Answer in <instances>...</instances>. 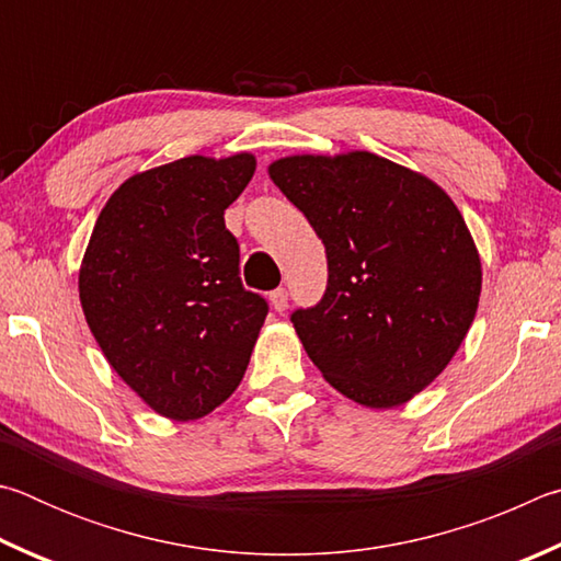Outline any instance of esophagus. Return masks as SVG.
Returning a JSON list of instances; mask_svg holds the SVG:
<instances>
[{
  "label": "esophagus",
  "instance_id": "1",
  "mask_svg": "<svg viewBox=\"0 0 561 561\" xmlns=\"http://www.w3.org/2000/svg\"><path fill=\"white\" fill-rule=\"evenodd\" d=\"M271 302H273V310L275 312H283L288 308V290L286 288H275L271 293Z\"/></svg>",
  "mask_w": 561,
  "mask_h": 561
}]
</instances>
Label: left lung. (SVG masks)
Masks as SVG:
<instances>
[{"label": "left lung", "mask_w": 561, "mask_h": 561, "mask_svg": "<svg viewBox=\"0 0 561 561\" xmlns=\"http://www.w3.org/2000/svg\"><path fill=\"white\" fill-rule=\"evenodd\" d=\"M325 243L328 288L290 316L308 357L357 404L389 409L428 387L463 342L480 259L438 184L371 152L268 167Z\"/></svg>", "instance_id": "left-lung-1"}]
</instances>
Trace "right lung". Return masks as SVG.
<instances>
[{"label":"right lung","instance_id":"obj_1","mask_svg":"<svg viewBox=\"0 0 561 561\" xmlns=\"http://www.w3.org/2000/svg\"><path fill=\"white\" fill-rule=\"evenodd\" d=\"M253 154H192L130 176L103 206L78 275L88 328L145 404L202 419L233 394L268 302L243 288L224 211Z\"/></svg>","mask_w":561,"mask_h":561}]
</instances>
